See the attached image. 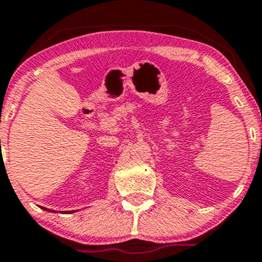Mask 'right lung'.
<instances>
[{
	"instance_id": "1",
	"label": "right lung",
	"mask_w": 262,
	"mask_h": 262,
	"mask_svg": "<svg viewBox=\"0 0 262 262\" xmlns=\"http://www.w3.org/2000/svg\"><path fill=\"white\" fill-rule=\"evenodd\" d=\"M41 209H44V210H48V212H55V210H50V209H48V208H44V207H41ZM75 210H69V212H62V213H74Z\"/></svg>"
}]
</instances>
